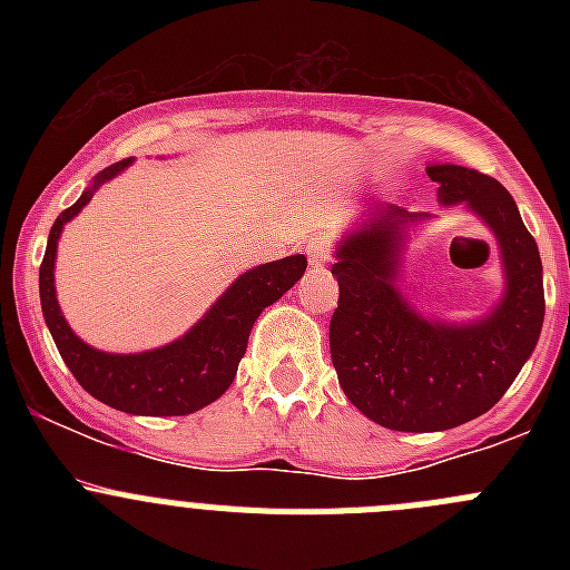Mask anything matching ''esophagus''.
<instances>
[{
    "instance_id": "34e87169",
    "label": "esophagus",
    "mask_w": 570,
    "mask_h": 570,
    "mask_svg": "<svg viewBox=\"0 0 570 570\" xmlns=\"http://www.w3.org/2000/svg\"><path fill=\"white\" fill-rule=\"evenodd\" d=\"M306 250H308V258H312L314 267H322V264L331 258V248H327V243H322V239H308Z\"/></svg>"
}]
</instances>
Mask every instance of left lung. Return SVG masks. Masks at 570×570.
Instances as JSON below:
<instances>
[{
    "instance_id": "1",
    "label": "left lung",
    "mask_w": 570,
    "mask_h": 570,
    "mask_svg": "<svg viewBox=\"0 0 570 570\" xmlns=\"http://www.w3.org/2000/svg\"><path fill=\"white\" fill-rule=\"evenodd\" d=\"M441 206H463L493 234L504 292L469 322L419 314L407 303L402 253L428 212L370 204L333 250L338 306L331 320V358L347 400L381 428L439 433L491 411L543 327V264L513 195L497 178L461 165H428Z\"/></svg>"
}]
</instances>
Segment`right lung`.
Listing matches in <instances>:
<instances>
[{"label": "right lung", "instance_id": "obj_1", "mask_svg": "<svg viewBox=\"0 0 570 570\" xmlns=\"http://www.w3.org/2000/svg\"><path fill=\"white\" fill-rule=\"evenodd\" d=\"M135 159H120L96 174L73 206L60 212L49 232L40 264V308L62 361L79 386L115 411L135 416H187L226 394L243 361L253 322L284 297L306 273V256L258 264L239 275L184 336L146 353H105L85 344L60 312L55 289L57 239L62 226L90 204L101 184L124 174Z\"/></svg>", "mask_w": 570, "mask_h": 570}]
</instances>
